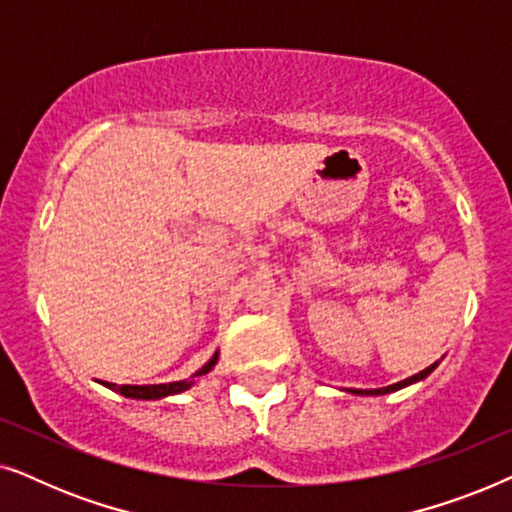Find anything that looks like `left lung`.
Returning <instances> with one entry per match:
<instances>
[{"label":"left lung","instance_id":"8db88e82","mask_svg":"<svg viewBox=\"0 0 512 512\" xmlns=\"http://www.w3.org/2000/svg\"><path fill=\"white\" fill-rule=\"evenodd\" d=\"M436 368V363H433V366H429V368H424L422 373H417V375H412V377H408V380H403V382H396V384H391V387H384V389H370V391H354V394H389V391H396V389H403V387H408V384H412V382H417V380H424L426 375L431 373V370Z\"/></svg>","mask_w":512,"mask_h":512}]
</instances>
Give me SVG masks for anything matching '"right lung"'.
<instances>
[{"label":"right lung","mask_w":512,"mask_h":512,"mask_svg":"<svg viewBox=\"0 0 512 512\" xmlns=\"http://www.w3.org/2000/svg\"><path fill=\"white\" fill-rule=\"evenodd\" d=\"M216 359H219V354H214L212 359H209L205 366H202L193 377L207 375L209 370L214 368ZM102 384H104V387L118 391V394L125 396V398H144V401H153V398H165V396H170V394H179V391L191 389L193 387V380L170 382V384H146V387H132V384H109V382H102Z\"/></svg>","instance_id":"right-lung-1"}]
</instances>
